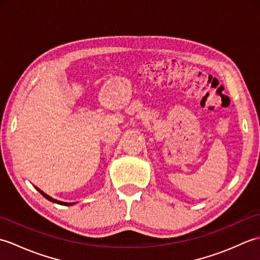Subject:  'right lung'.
I'll return each instance as SVG.
<instances>
[{"mask_svg":"<svg viewBox=\"0 0 260 260\" xmlns=\"http://www.w3.org/2000/svg\"><path fill=\"white\" fill-rule=\"evenodd\" d=\"M36 189H37L39 192H40L41 194H42L43 197H45V198L47 199V200H49V201L54 202V203H58V204H61V206H71V204H74V202H73V203H68V202H61V201H58V200H56V199H53V198H51V197H49L48 194H46V193L43 192V191H41L40 189H38L37 186H36Z\"/></svg>","mask_w":260,"mask_h":260,"instance_id":"right-lung-1","label":"right lung"}]
</instances>
